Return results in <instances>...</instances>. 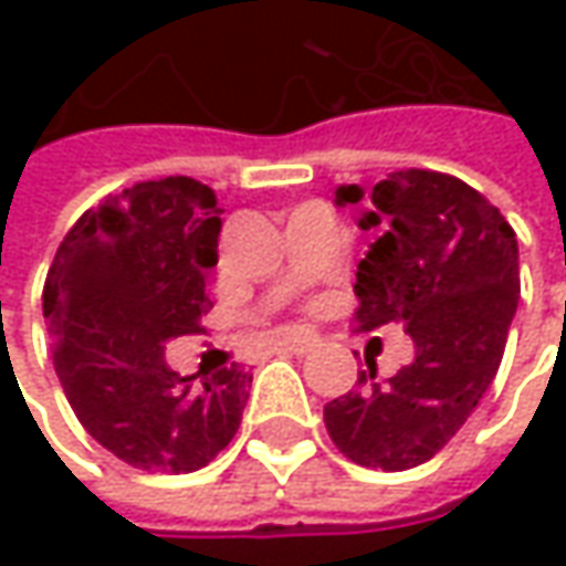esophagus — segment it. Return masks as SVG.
Instances as JSON below:
<instances>
[{
    "label": "esophagus",
    "mask_w": 566,
    "mask_h": 566,
    "mask_svg": "<svg viewBox=\"0 0 566 566\" xmlns=\"http://www.w3.org/2000/svg\"><path fill=\"white\" fill-rule=\"evenodd\" d=\"M286 353H293V356H308V353H315L317 346H321V337L315 334H293V337H286L280 343Z\"/></svg>",
    "instance_id": "34e87169"
}]
</instances>
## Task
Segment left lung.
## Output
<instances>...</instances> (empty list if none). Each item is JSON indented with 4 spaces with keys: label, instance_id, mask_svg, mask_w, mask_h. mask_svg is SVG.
Here are the masks:
<instances>
[{
    "label": "left lung",
    "instance_id": "1",
    "mask_svg": "<svg viewBox=\"0 0 566 566\" xmlns=\"http://www.w3.org/2000/svg\"><path fill=\"white\" fill-rule=\"evenodd\" d=\"M359 186L337 188V205H359ZM361 229L378 242L356 271V327L402 324L416 359L394 378L378 365L356 390L324 406L343 457L402 472L431 460L463 428L504 359L516 298V232L485 195L434 169H397L368 195Z\"/></svg>",
    "mask_w": 566,
    "mask_h": 566
}]
</instances>
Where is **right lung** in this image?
<instances>
[{
	"label": "right lung",
	"mask_w": 566,
	"mask_h": 566,
	"mask_svg": "<svg viewBox=\"0 0 566 566\" xmlns=\"http://www.w3.org/2000/svg\"><path fill=\"white\" fill-rule=\"evenodd\" d=\"M220 207L188 176L138 182L77 217L43 283L53 365L84 431L144 472H195L235 438L251 375L182 378L166 339L201 334Z\"/></svg>",
	"instance_id": "1"
}]
</instances>
